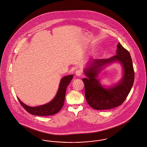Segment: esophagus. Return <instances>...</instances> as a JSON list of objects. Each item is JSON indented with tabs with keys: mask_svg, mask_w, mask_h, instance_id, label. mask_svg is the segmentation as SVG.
Returning a JSON list of instances; mask_svg holds the SVG:
<instances>
[{
	"mask_svg": "<svg viewBox=\"0 0 147 147\" xmlns=\"http://www.w3.org/2000/svg\"><path fill=\"white\" fill-rule=\"evenodd\" d=\"M82 71L81 70L77 69V70H76V74L77 76H80L82 75Z\"/></svg>",
	"mask_w": 147,
	"mask_h": 147,
	"instance_id": "1",
	"label": "esophagus"
}]
</instances>
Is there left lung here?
<instances>
[{"label": "left lung", "mask_w": 147, "mask_h": 147, "mask_svg": "<svg viewBox=\"0 0 147 147\" xmlns=\"http://www.w3.org/2000/svg\"><path fill=\"white\" fill-rule=\"evenodd\" d=\"M116 54L104 59H94L90 67L84 71L87 78H83L85 97L90 107L95 110H109L121 105L128 96L134 81V70L129 51L119 42ZM117 61L123 65L124 76L120 83L113 88L105 89L96 78L102 65Z\"/></svg>", "instance_id": "1"}]
</instances>
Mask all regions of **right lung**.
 Instances as JSON below:
<instances>
[{
	"label": "right lung",
	"mask_w": 147,
	"mask_h": 147,
	"mask_svg": "<svg viewBox=\"0 0 147 147\" xmlns=\"http://www.w3.org/2000/svg\"><path fill=\"white\" fill-rule=\"evenodd\" d=\"M73 77V75H70L61 79L56 96L51 101L47 104L37 107H30L24 104L18 98V100L23 107L31 115L42 116L54 115L57 113L64 105L67 88Z\"/></svg>",
	"instance_id": "1"
}]
</instances>
